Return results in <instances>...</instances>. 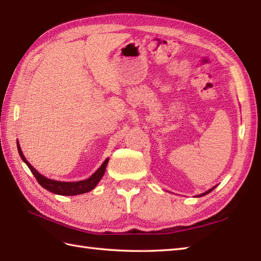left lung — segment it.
Segmentation results:
<instances>
[{
    "instance_id": "left-lung-1",
    "label": "left lung",
    "mask_w": 261,
    "mask_h": 261,
    "mask_svg": "<svg viewBox=\"0 0 261 261\" xmlns=\"http://www.w3.org/2000/svg\"><path fill=\"white\" fill-rule=\"evenodd\" d=\"M215 188H216V187H214V188H211V189H209V190H208V191H205V192H203V193H201V195H199V196H198V197H202V196H205V195H208V193H209V192H211V191H213V190H214V189H215Z\"/></svg>"
}]
</instances>
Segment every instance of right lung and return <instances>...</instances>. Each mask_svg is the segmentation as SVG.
<instances>
[{"mask_svg":"<svg viewBox=\"0 0 261 261\" xmlns=\"http://www.w3.org/2000/svg\"><path fill=\"white\" fill-rule=\"evenodd\" d=\"M17 145V151H19L21 159L27 163V166L29 167L30 170L33 173L35 179L38 180V182L44 188V189L48 190L50 192L56 193V195H61V196H76V195H82V193L89 192L92 189H94L95 186L99 184V181L103 177V174L106 172V168L109 162V158L106 159V161L102 163L101 167L96 170L90 178L87 180H81V181H76V182H64V181H57V180H52V179H47L44 175H42L36 171V169H34L30 162L25 159V156L23 155V152L20 147L19 141L16 142Z\"/></svg>","mask_w":261,"mask_h":261,"instance_id":"obj_1","label":"right lung"}]
</instances>
